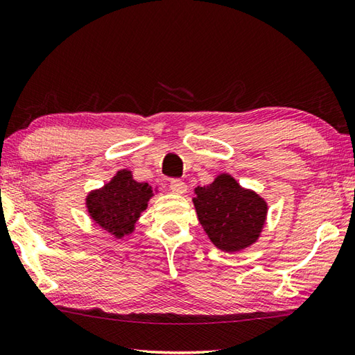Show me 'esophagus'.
Masks as SVG:
<instances>
[{"mask_svg": "<svg viewBox=\"0 0 355 355\" xmlns=\"http://www.w3.org/2000/svg\"><path fill=\"white\" fill-rule=\"evenodd\" d=\"M170 190L173 193H176V195H184V193L187 191V184L180 179H171L170 180Z\"/></svg>", "mask_w": 355, "mask_h": 355, "instance_id": "34e87169", "label": "esophagus"}]
</instances>
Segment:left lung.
<instances>
[{"label":"left lung","mask_w":355,"mask_h":355,"mask_svg":"<svg viewBox=\"0 0 355 355\" xmlns=\"http://www.w3.org/2000/svg\"><path fill=\"white\" fill-rule=\"evenodd\" d=\"M195 193L199 223L218 249L239 252L257 243L266 224L267 202L255 191L223 173L211 184L196 187Z\"/></svg>","instance_id":"1"}]
</instances>
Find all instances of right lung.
<instances>
[{
  "label": "right lung",
  "mask_w": 355,
  "mask_h": 355,
  "mask_svg": "<svg viewBox=\"0 0 355 355\" xmlns=\"http://www.w3.org/2000/svg\"><path fill=\"white\" fill-rule=\"evenodd\" d=\"M151 196V185L137 182L130 170H120L102 189L89 193L86 209L98 227L122 238L135 230L136 220L146 210Z\"/></svg>",
  "instance_id": "add662e5"
}]
</instances>
